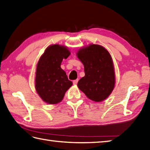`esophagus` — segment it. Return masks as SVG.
I'll list each match as a JSON object with an SVG mask.
<instances>
[{"mask_svg": "<svg viewBox=\"0 0 150 150\" xmlns=\"http://www.w3.org/2000/svg\"><path fill=\"white\" fill-rule=\"evenodd\" d=\"M78 81H79V80L78 79H76V80H74L73 81V84H75V85H76L77 84V83H78Z\"/></svg>", "mask_w": 150, "mask_h": 150, "instance_id": "obj_1", "label": "esophagus"}]
</instances>
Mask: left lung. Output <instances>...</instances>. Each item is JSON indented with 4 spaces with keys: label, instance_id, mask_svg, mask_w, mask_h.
<instances>
[{
    "label": "left lung",
    "instance_id": "8db88e82",
    "mask_svg": "<svg viewBox=\"0 0 150 150\" xmlns=\"http://www.w3.org/2000/svg\"><path fill=\"white\" fill-rule=\"evenodd\" d=\"M77 57L83 64L85 76L79 81V88L96 102L107 98L114 89L115 75L109 52L102 46L92 44L81 49Z\"/></svg>",
    "mask_w": 150,
    "mask_h": 150
}]
</instances>
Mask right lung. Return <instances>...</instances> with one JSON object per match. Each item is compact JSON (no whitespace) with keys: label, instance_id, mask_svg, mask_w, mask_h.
<instances>
[{"label":"right lung","instance_id":"right-lung-1","mask_svg":"<svg viewBox=\"0 0 150 150\" xmlns=\"http://www.w3.org/2000/svg\"><path fill=\"white\" fill-rule=\"evenodd\" d=\"M69 55L66 47L56 44L47 48L38 61L35 87L40 98L49 104L60 102L72 86V82L60 67L62 60Z\"/></svg>","mask_w":150,"mask_h":150}]
</instances>
